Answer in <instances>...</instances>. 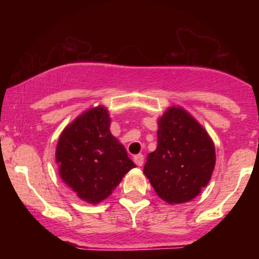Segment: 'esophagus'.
Wrapping results in <instances>:
<instances>
[{
  "label": "esophagus",
  "instance_id": "34e87169",
  "mask_svg": "<svg viewBox=\"0 0 259 259\" xmlns=\"http://www.w3.org/2000/svg\"><path fill=\"white\" fill-rule=\"evenodd\" d=\"M143 160H145V158H143V155H136L135 157H133V161H135V163L137 166H142L143 165Z\"/></svg>",
  "mask_w": 259,
  "mask_h": 259
}]
</instances>
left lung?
Segmentation results:
<instances>
[{"label": "left lung", "mask_w": 259, "mask_h": 259, "mask_svg": "<svg viewBox=\"0 0 259 259\" xmlns=\"http://www.w3.org/2000/svg\"><path fill=\"white\" fill-rule=\"evenodd\" d=\"M157 147L143 174L168 204L188 203L201 193L215 167V146L206 130L183 107H168L157 121Z\"/></svg>", "instance_id": "1"}]
</instances>
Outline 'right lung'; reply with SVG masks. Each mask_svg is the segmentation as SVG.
<instances>
[{"instance_id":"right-lung-1","label":"right lung","mask_w":259,"mask_h":259,"mask_svg":"<svg viewBox=\"0 0 259 259\" xmlns=\"http://www.w3.org/2000/svg\"><path fill=\"white\" fill-rule=\"evenodd\" d=\"M104 106L87 109L60 133L55 151L61 180L89 204L108 198L136 167L124 146L111 133Z\"/></svg>"}]
</instances>
